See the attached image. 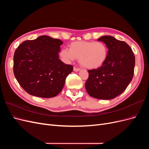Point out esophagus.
Listing matches in <instances>:
<instances>
[{"instance_id": "34e87169", "label": "esophagus", "mask_w": 149, "mask_h": 149, "mask_svg": "<svg viewBox=\"0 0 149 149\" xmlns=\"http://www.w3.org/2000/svg\"><path fill=\"white\" fill-rule=\"evenodd\" d=\"M80 70H81L80 68H76V67H74V68H73V70H74V71H76V72L80 71Z\"/></svg>"}]
</instances>
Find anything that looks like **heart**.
Masks as SVG:
<instances>
[{
	"mask_svg": "<svg viewBox=\"0 0 149 149\" xmlns=\"http://www.w3.org/2000/svg\"><path fill=\"white\" fill-rule=\"evenodd\" d=\"M108 53V48L102 42L78 41L72 42L69 49H61L60 55L68 63L78 58L79 64L84 68L94 70L104 64Z\"/></svg>",
	"mask_w": 149,
	"mask_h": 149,
	"instance_id": "1",
	"label": "heart"
}]
</instances>
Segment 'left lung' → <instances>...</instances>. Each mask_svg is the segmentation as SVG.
<instances>
[{"label": "left lung", "mask_w": 149, "mask_h": 149, "mask_svg": "<svg viewBox=\"0 0 149 149\" xmlns=\"http://www.w3.org/2000/svg\"><path fill=\"white\" fill-rule=\"evenodd\" d=\"M97 40L106 45L109 53L102 66L88 71L85 88L90 96L112 100L123 93L132 81L135 56L127 43L113 37L102 36Z\"/></svg>", "instance_id": "left-lung-1"}]
</instances>
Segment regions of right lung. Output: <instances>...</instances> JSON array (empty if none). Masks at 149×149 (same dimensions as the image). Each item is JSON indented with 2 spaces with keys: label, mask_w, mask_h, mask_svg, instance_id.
I'll return each instance as SVG.
<instances>
[{
  "label": "right lung",
  "mask_w": 149,
  "mask_h": 149,
  "mask_svg": "<svg viewBox=\"0 0 149 149\" xmlns=\"http://www.w3.org/2000/svg\"><path fill=\"white\" fill-rule=\"evenodd\" d=\"M63 42L47 35L26 40L18 47L13 56V73L21 87L31 94L49 98L57 96L73 66L59 59Z\"/></svg>",
  "instance_id": "right-lung-1"
}]
</instances>
